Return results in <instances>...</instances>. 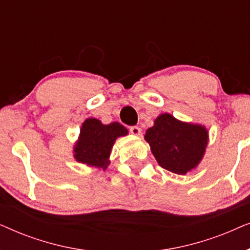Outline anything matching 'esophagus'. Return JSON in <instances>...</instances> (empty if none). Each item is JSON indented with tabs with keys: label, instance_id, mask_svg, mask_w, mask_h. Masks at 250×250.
I'll return each mask as SVG.
<instances>
[{
	"label": "esophagus",
	"instance_id": "34e87169",
	"mask_svg": "<svg viewBox=\"0 0 250 250\" xmlns=\"http://www.w3.org/2000/svg\"><path fill=\"white\" fill-rule=\"evenodd\" d=\"M129 132H131L133 135L140 136V135H141L142 129L140 128V127H138V126H132V127H129Z\"/></svg>",
	"mask_w": 250,
	"mask_h": 250
}]
</instances>
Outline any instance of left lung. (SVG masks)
<instances>
[{
	"label": "left lung",
	"mask_w": 250,
	"mask_h": 250,
	"mask_svg": "<svg viewBox=\"0 0 250 250\" xmlns=\"http://www.w3.org/2000/svg\"><path fill=\"white\" fill-rule=\"evenodd\" d=\"M145 140L157 163L169 172L186 175L203 160L209 142L206 126L182 122L165 112L146 131Z\"/></svg>",
	"instance_id": "obj_1"
}]
</instances>
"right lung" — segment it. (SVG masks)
<instances>
[{
    "instance_id": "1",
    "label": "right lung",
    "mask_w": 250,
    "mask_h": 250,
    "mask_svg": "<svg viewBox=\"0 0 250 250\" xmlns=\"http://www.w3.org/2000/svg\"><path fill=\"white\" fill-rule=\"evenodd\" d=\"M127 134L128 129L118 122L105 125L97 118L85 119L73 146L74 159L88 167L105 170L110 164L115 141Z\"/></svg>"
}]
</instances>
